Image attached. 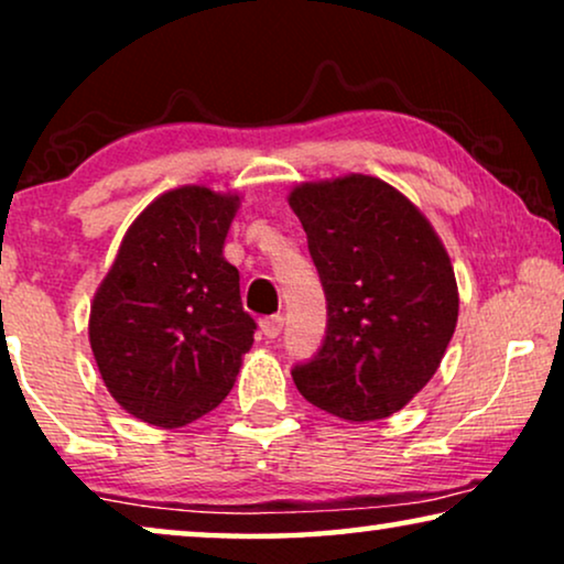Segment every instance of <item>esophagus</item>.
<instances>
[{
    "instance_id": "34e87169",
    "label": "esophagus",
    "mask_w": 564,
    "mask_h": 564,
    "mask_svg": "<svg viewBox=\"0 0 564 564\" xmlns=\"http://www.w3.org/2000/svg\"><path fill=\"white\" fill-rule=\"evenodd\" d=\"M282 326H284L282 315H269V318H261V321H259L261 334H264L267 338H276V336H280V334H282Z\"/></svg>"
}]
</instances>
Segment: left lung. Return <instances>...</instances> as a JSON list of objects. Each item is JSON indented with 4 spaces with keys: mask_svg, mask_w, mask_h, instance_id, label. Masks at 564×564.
<instances>
[{
    "mask_svg": "<svg viewBox=\"0 0 564 564\" xmlns=\"http://www.w3.org/2000/svg\"><path fill=\"white\" fill-rule=\"evenodd\" d=\"M290 207L328 307L321 349L292 380L338 419H388L434 377L452 341V261L419 207L375 176L300 184Z\"/></svg>",
    "mask_w": 564,
    "mask_h": 564,
    "instance_id": "left-lung-1",
    "label": "left lung"
}]
</instances>
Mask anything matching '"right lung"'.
Returning a JSON list of instances; mask_svg holds the SVG:
<instances>
[{
	"instance_id": "add662e5",
	"label": "right lung",
	"mask_w": 564,
	"mask_h": 564,
	"mask_svg": "<svg viewBox=\"0 0 564 564\" xmlns=\"http://www.w3.org/2000/svg\"><path fill=\"white\" fill-rule=\"evenodd\" d=\"M236 195L180 187L128 228L99 284L89 344L110 395L135 419L180 429L234 388L257 323L223 257Z\"/></svg>"
}]
</instances>
